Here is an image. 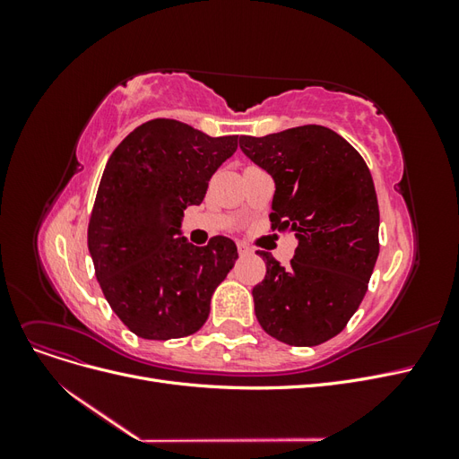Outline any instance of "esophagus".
<instances>
[{
	"instance_id": "esophagus-1",
	"label": "esophagus",
	"mask_w": 459,
	"mask_h": 459,
	"mask_svg": "<svg viewBox=\"0 0 459 459\" xmlns=\"http://www.w3.org/2000/svg\"><path fill=\"white\" fill-rule=\"evenodd\" d=\"M238 251H239V255H241V256H245V255H251V253H253V251H251V247L245 245V243H238Z\"/></svg>"
}]
</instances>
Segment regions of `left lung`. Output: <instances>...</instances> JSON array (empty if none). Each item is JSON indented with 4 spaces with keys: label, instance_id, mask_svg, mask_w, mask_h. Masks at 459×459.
Returning <instances> with one entry per match:
<instances>
[{
    "label": "left lung",
    "instance_id": "1",
    "mask_svg": "<svg viewBox=\"0 0 459 459\" xmlns=\"http://www.w3.org/2000/svg\"><path fill=\"white\" fill-rule=\"evenodd\" d=\"M239 145L275 179L272 230L299 239L289 268L258 251L266 260L264 281L253 289L258 324L287 344H322L358 310L379 256L371 172L349 142L316 124L241 135Z\"/></svg>",
    "mask_w": 459,
    "mask_h": 459
}]
</instances>
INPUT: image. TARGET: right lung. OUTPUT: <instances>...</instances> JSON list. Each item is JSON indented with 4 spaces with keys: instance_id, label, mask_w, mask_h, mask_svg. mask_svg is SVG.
<instances>
[{
    "instance_id": "add662e5",
    "label": "right lung",
    "mask_w": 459,
    "mask_h": 459,
    "mask_svg": "<svg viewBox=\"0 0 459 459\" xmlns=\"http://www.w3.org/2000/svg\"><path fill=\"white\" fill-rule=\"evenodd\" d=\"M238 149V135L211 137L184 122L155 118L110 155L88 224L97 281L110 308L137 337L182 339L199 331L214 289L238 247L214 235L195 247L176 233L189 204Z\"/></svg>"
}]
</instances>
